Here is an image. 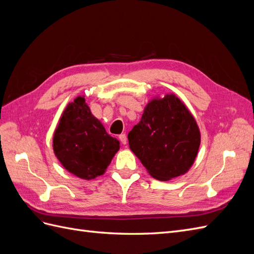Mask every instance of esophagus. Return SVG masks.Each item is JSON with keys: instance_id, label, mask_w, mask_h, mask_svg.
Instances as JSON below:
<instances>
[{"instance_id": "obj_1", "label": "esophagus", "mask_w": 254, "mask_h": 254, "mask_svg": "<svg viewBox=\"0 0 254 254\" xmlns=\"http://www.w3.org/2000/svg\"><path fill=\"white\" fill-rule=\"evenodd\" d=\"M119 139H120V141H121L123 144H124V145L127 144V135H126L125 133L120 134V135H119Z\"/></svg>"}]
</instances>
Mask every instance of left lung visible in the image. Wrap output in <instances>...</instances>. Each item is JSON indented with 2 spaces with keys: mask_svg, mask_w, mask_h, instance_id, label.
<instances>
[{
  "mask_svg": "<svg viewBox=\"0 0 254 254\" xmlns=\"http://www.w3.org/2000/svg\"><path fill=\"white\" fill-rule=\"evenodd\" d=\"M128 140L130 149L148 174L167 181L187 174L193 166L201 135L186 104L168 93L150 99Z\"/></svg>",
  "mask_w": 254,
  "mask_h": 254,
  "instance_id": "8db88e82",
  "label": "left lung"
}]
</instances>
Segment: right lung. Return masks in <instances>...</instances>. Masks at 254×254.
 Listing matches in <instances>:
<instances>
[{"mask_svg":"<svg viewBox=\"0 0 254 254\" xmlns=\"http://www.w3.org/2000/svg\"><path fill=\"white\" fill-rule=\"evenodd\" d=\"M54 153L65 170L83 180L105 174L120 149V141L106 132L84 96L68 103L53 135Z\"/></svg>","mask_w":254,"mask_h":254,"instance_id":"right-lung-1","label":"right lung"}]
</instances>
